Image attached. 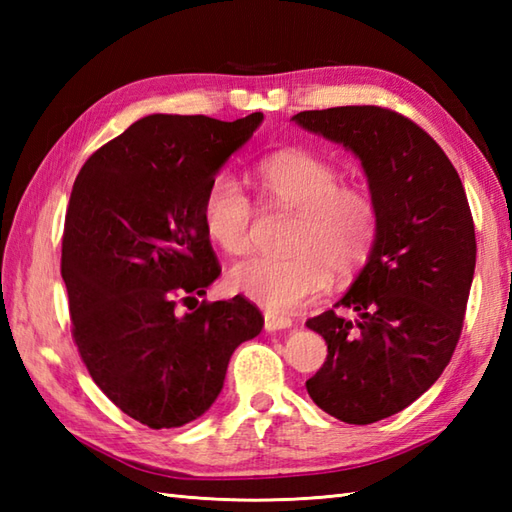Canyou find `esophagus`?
<instances>
[{
    "instance_id": "esophagus-1",
    "label": "esophagus",
    "mask_w": 512,
    "mask_h": 512,
    "mask_svg": "<svg viewBox=\"0 0 512 512\" xmlns=\"http://www.w3.org/2000/svg\"><path fill=\"white\" fill-rule=\"evenodd\" d=\"M264 325H266L268 332H277V330L290 328L292 319H290V317H284V314H277V312L266 310V312H264Z\"/></svg>"
}]
</instances>
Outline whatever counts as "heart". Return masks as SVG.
<instances>
[{
	"label": "heart",
	"mask_w": 512,
	"mask_h": 512,
	"mask_svg": "<svg viewBox=\"0 0 512 512\" xmlns=\"http://www.w3.org/2000/svg\"><path fill=\"white\" fill-rule=\"evenodd\" d=\"M257 178L266 198L297 213L288 239L290 255H253L237 262L228 281L273 312H292L328 288L330 268L345 275L369 257L378 235V204L372 191L339 184L341 173L308 151H281L262 160ZM202 226L224 253L250 246L255 206L231 173H217L202 195Z\"/></svg>",
	"instance_id": "obj_1"
}]
</instances>
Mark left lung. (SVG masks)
I'll use <instances>...</instances> for the list:
<instances>
[{
    "label": "left lung",
    "mask_w": 512,
    "mask_h": 512,
    "mask_svg": "<svg viewBox=\"0 0 512 512\" xmlns=\"http://www.w3.org/2000/svg\"><path fill=\"white\" fill-rule=\"evenodd\" d=\"M361 158L378 204V235L361 275L334 310L306 325L328 356L306 389L347 424L409 407L449 365L475 273V226L458 171L411 118L378 105L292 116Z\"/></svg>",
    "instance_id": "1"
}]
</instances>
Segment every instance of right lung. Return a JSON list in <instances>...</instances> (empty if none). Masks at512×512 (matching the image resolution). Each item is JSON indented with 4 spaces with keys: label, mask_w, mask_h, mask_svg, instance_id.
Returning a JSON list of instances; mask_svg holds the SVG:
<instances>
[{
    "label": "right lung",
    "mask_w": 512,
    "mask_h": 512,
    "mask_svg": "<svg viewBox=\"0 0 512 512\" xmlns=\"http://www.w3.org/2000/svg\"><path fill=\"white\" fill-rule=\"evenodd\" d=\"M262 118H140L74 180L61 239L72 339L103 394L149 429L200 418L235 347L264 328L246 297L195 299L222 273L202 195Z\"/></svg>",
    "instance_id": "1"
}]
</instances>
